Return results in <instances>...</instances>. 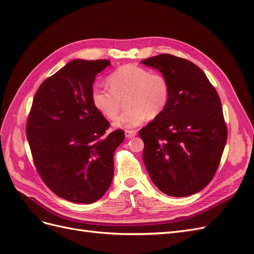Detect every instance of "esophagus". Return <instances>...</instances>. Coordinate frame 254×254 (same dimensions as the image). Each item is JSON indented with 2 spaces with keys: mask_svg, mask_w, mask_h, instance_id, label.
<instances>
[{
  "mask_svg": "<svg viewBox=\"0 0 254 254\" xmlns=\"http://www.w3.org/2000/svg\"><path fill=\"white\" fill-rule=\"evenodd\" d=\"M136 133L137 132L135 131V130H125V135L127 139H131V137L136 135Z\"/></svg>",
  "mask_w": 254,
  "mask_h": 254,
  "instance_id": "1",
  "label": "esophagus"
}]
</instances>
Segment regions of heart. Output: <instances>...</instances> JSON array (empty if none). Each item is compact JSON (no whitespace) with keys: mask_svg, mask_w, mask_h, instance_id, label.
Masks as SVG:
<instances>
[{"mask_svg":"<svg viewBox=\"0 0 254 254\" xmlns=\"http://www.w3.org/2000/svg\"><path fill=\"white\" fill-rule=\"evenodd\" d=\"M108 82L111 90L93 87L91 102L105 118L113 120L120 111L121 101L128 96L126 107L129 109L114 121L117 128L131 129L147 118L158 117L170 99V84L164 76L135 64L120 66L109 75Z\"/></svg>","mask_w":254,"mask_h":254,"instance_id":"obj_1","label":"heart"}]
</instances>
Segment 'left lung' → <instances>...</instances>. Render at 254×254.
Instances as JSON below:
<instances>
[{"label": "left lung", "instance_id": "1", "mask_svg": "<svg viewBox=\"0 0 254 254\" xmlns=\"http://www.w3.org/2000/svg\"><path fill=\"white\" fill-rule=\"evenodd\" d=\"M141 63L170 84L165 109L140 130L146 170L168 196L196 194L216 173L227 142L219 96L201 68L187 59L161 54Z\"/></svg>", "mask_w": 254, "mask_h": 254}]
</instances>
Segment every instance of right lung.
I'll return each instance as SVG.
<instances>
[{"instance_id": "add662e5", "label": "right lung", "mask_w": 254, "mask_h": 254, "mask_svg": "<svg viewBox=\"0 0 254 254\" xmlns=\"http://www.w3.org/2000/svg\"><path fill=\"white\" fill-rule=\"evenodd\" d=\"M109 60L74 59L45 79L34 97L26 136L36 168L57 196L74 203L101 199L113 179V155L123 130L91 102L95 76Z\"/></svg>"}]
</instances>
